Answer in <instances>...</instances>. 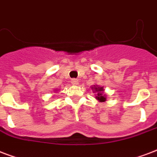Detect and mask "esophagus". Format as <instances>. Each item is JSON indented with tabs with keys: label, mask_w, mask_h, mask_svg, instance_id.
<instances>
[{
	"label": "esophagus",
	"mask_w": 157,
	"mask_h": 157,
	"mask_svg": "<svg viewBox=\"0 0 157 157\" xmlns=\"http://www.w3.org/2000/svg\"><path fill=\"white\" fill-rule=\"evenodd\" d=\"M71 85H73V86H76V85H78L79 83V81L77 79H72L71 81Z\"/></svg>",
	"instance_id": "1"
}]
</instances>
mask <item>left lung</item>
Segmentation results:
<instances>
[{"mask_svg": "<svg viewBox=\"0 0 157 157\" xmlns=\"http://www.w3.org/2000/svg\"><path fill=\"white\" fill-rule=\"evenodd\" d=\"M92 90L94 93H95V98L98 102H105L107 100V95L104 94V89L103 86L94 85L92 86Z\"/></svg>", "mask_w": 157, "mask_h": 157, "instance_id": "left-lung-1", "label": "left lung"}]
</instances>
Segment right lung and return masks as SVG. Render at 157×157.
Segmentation results:
<instances>
[{"label":"right lung","mask_w":157,"mask_h":157,"mask_svg":"<svg viewBox=\"0 0 157 157\" xmlns=\"http://www.w3.org/2000/svg\"><path fill=\"white\" fill-rule=\"evenodd\" d=\"M55 91H57V90H54V92H55Z\"/></svg>","instance_id":"right-lung-1"}]
</instances>
